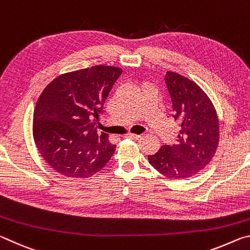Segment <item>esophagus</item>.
<instances>
[{
	"instance_id": "obj_1",
	"label": "esophagus",
	"mask_w": 250,
	"mask_h": 250,
	"mask_svg": "<svg viewBox=\"0 0 250 250\" xmlns=\"http://www.w3.org/2000/svg\"><path fill=\"white\" fill-rule=\"evenodd\" d=\"M125 138H130V139H135V140H138L139 138H141V135H139V134H133V133H126L125 135Z\"/></svg>"
}]
</instances>
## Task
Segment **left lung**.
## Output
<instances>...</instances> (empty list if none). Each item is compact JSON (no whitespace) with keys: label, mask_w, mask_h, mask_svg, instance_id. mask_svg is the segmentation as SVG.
Returning a JSON list of instances; mask_svg holds the SVG:
<instances>
[{"label":"left lung","mask_w":250,"mask_h":250,"mask_svg":"<svg viewBox=\"0 0 250 250\" xmlns=\"http://www.w3.org/2000/svg\"><path fill=\"white\" fill-rule=\"evenodd\" d=\"M166 80L172 100V117L180 125L176 143L162 146L149 155V162L161 174L173 180L195 175L216 152L219 130L214 105L192 80L167 71Z\"/></svg>","instance_id":"left-lung-1"}]
</instances>
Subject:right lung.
<instances>
[{
  "instance_id": "add662e5",
  "label": "right lung",
  "mask_w": 250,
  "mask_h": 250,
  "mask_svg": "<svg viewBox=\"0 0 250 250\" xmlns=\"http://www.w3.org/2000/svg\"><path fill=\"white\" fill-rule=\"evenodd\" d=\"M121 73L101 65L76 70L59 76L42 92L34 110V140L48 166L62 175L86 179L115 153L116 145L97 131L94 121Z\"/></svg>"
}]
</instances>
